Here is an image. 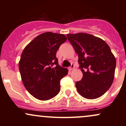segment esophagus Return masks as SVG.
I'll return each instance as SVG.
<instances>
[{
  "label": "esophagus",
  "mask_w": 126,
  "mask_h": 126,
  "mask_svg": "<svg viewBox=\"0 0 126 126\" xmlns=\"http://www.w3.org/2000/svg\"><path fill=\"white\" fill-rule=\"evenodd\" d=\"M74 68H75V65H74V64H72L71 66H70V67H69V68H68V69H69V70H72L73 69H74Z\"/></svg>",
  "instance_id": "34e87169"
}]
</instances>
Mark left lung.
<instances>
[{
    "instance_id": "left-lung-1",
    "label": "left lung",
    "mask_w": 126,
    "mask_h": 126,
    "mask_svg": "<svg viewBox=\"0 0 126 126\" xmlns=\"http://www.w3.org/2000/svg\"><path fill=\"white\" fill-rule=\"evenodd\" d=\"M67 37L78 54L83 73L81 80L76 82L78 92L86 99L100 97L111 87L115 74L116 60L109 46L87 33L68 34Z\"/></svg>"
}]
</instances>
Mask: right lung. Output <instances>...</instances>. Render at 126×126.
<instances>
[{
    "mask_svg": "<svg viewBox=\"0 0 126 126\" xmlns=\"http://www.w3.org/2000/svg\"><path fill=\"white\" fill-rule=\"evenodd\" d=\"M66 40L63 34L46 32L23 50L19 62L21 79L26 89L37 99L48 100L60 92V80L68 70L59 64L56 53Z\"/></svg>",
    "mask_w": 126,
    "mask_h": 126,
    "instance_id": "add662e5",
    "label": "right lung"
}]
</instances>
